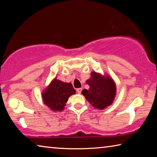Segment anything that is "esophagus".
Segmentation results:
<instances>
[{
  "instance_id": "obj_1",
  "label": "esophagus",
  "mask_w": 157,
  "mask_h": 157,
  "mask_svg": "<svg viewBox=\"0 0 157 157\" xmlns=\"http://www.w3.org/2000/svg\"><path fill=\"white\" fill-rule=\"evenodd\" d=\"M82 88H79V89H77V92H78V94H81L82 92Z\"/></svg>"
}]
</instances>
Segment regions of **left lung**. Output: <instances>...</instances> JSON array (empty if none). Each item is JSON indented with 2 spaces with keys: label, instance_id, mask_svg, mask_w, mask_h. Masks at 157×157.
Masks as SVG:
<instances>
[{
  "label": "left lung",
  "instance_id": "8db88e82",
  "mask_svg": "<svg viewBox=\"0 0 157 157\" xmlns=\"http://www.w3.org/2000/svg\"><path fill=\"white\" fill-rule=\"evenodd\" d=\"M86 84L89 89L82 90V94L95 109H103L112 104L116 95V84L110 77H102L92 72Z\"/></svg>",
  "mask_w": 157,
  "mask_h": 157
}]
</instances>
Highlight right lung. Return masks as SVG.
Returning <instances> with one entry per match:
<instances>
[{"label": "right lung", "instance_id": "right-lung-1", "mask_svg": "<svg viewBox=\"0 0 157 157\" xmlns=\"http://www.w3.org/2000/svg\"><path fill=\"white\" fill-rule=\"evenodd\" d=\"M75 94L71 83H66L55 78L42 94L44 104L53 111H62L68 98Z\"/></svg>", "mask_w": 157, "mask_h": 157}]
</instances>
